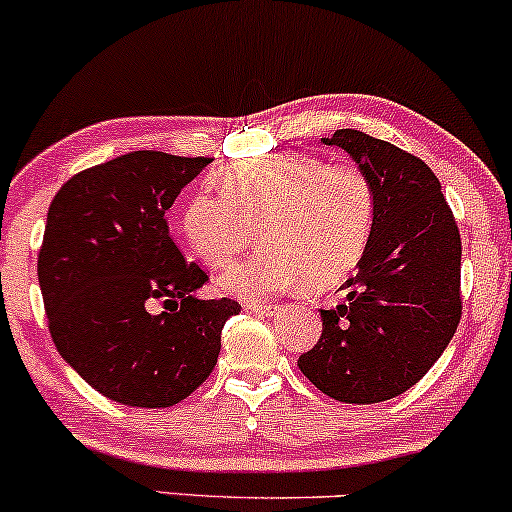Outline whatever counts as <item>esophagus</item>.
Masks as SVG:
<instances>
[{"label": "esophagus", "instance_id": "obj_1", "mask_svg": "<svg viewBox=\"0 0 512 512\" xmlns=\"http://www.w3.org/2000/svg\"><path fill=\"white\" fill-rule=\"evenodd\" d=\"M245 308L252 310V313H262V315H272L276 310V303H260V301H248Z\"/></svg>", "mask_w": 512, "mask_h": 512}]
</instances>
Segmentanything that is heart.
Here are the masks:
<instances>
[{"instance_id":"1","label":"heart","mask_w":512,"mask_h":512,"mask_svg":"<svg viewBox=\"0 0 512 512\" xmlns=\"http://www.w3.org/2000/svg\"><path fill=\"white\" fill-rule=\"evenodd\" d=\"M221 195L199 190L180 209V231L211 269H226L260 228L264 248L223 276L260 298L301 281L327 286L356 267L375 216L368 173L354 161L269 154L219 170Z\"/></svg>"}]
</instances>
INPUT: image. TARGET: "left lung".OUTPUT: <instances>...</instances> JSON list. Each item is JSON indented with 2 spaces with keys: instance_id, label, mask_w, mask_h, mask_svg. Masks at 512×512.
Wrapping results in <instances>:
<instances>
[{
  "instance_id": "1",
  "label": "left lung",
  "mask_w": 512,
  "mask_h": 512,
  "mask_svg": "<svg viewBox=\"0 0 512 512\" xmlns=\"http://www.w3.org/2000/svg\"><path fill=\"white\" fill-rule=\"evenodd\" d=\"M322 144L342 146L366 170L375 216L346 301L320 310L322 334L298 368L339 402H385L424 378L460 325V228L419 156L356 129Z\"/></svg>"
}]
</instances>
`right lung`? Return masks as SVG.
<instances>
[{
  "label": "right lung",
  "mask_w": 512,
  "mask_h": 512,
  "mask_svg": "<svg viewBox=\"0 0 512 512\" xmlns=\"http://www.w3.org/2000/svg\"><path fill=\"white\" fill-rule=\"evenodd\" d=\"M211 158L132 151L76 173L52 199L38 252L50 337L93 390L163 409L209 378L233 298L170 238L166 211Z\"/></svg>",
  "instance_id": "1"
}]
</instances>
